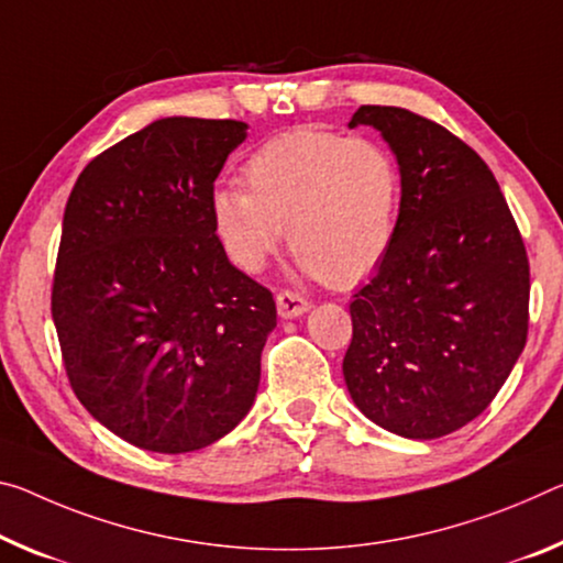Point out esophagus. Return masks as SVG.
<instances>
[{"label":"esophagus","mask_w":563,"mask_h":563,"mask_svg":"<svg viewBox=\"0 0 563 563\" xmlns=\"http://www.w3.org/2000/svg\"><path fill=\"white\" fill-rule=\"evenodd\" d=\"M275 306H278V316L288 320V318H298L302 313H308L310 302L302 296H298V292L280 290L278 296H275Z\"/></svg>","instance_id":"esophagus-1"}]
</instances>
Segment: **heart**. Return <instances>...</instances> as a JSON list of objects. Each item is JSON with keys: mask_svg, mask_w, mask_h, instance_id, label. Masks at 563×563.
Listing matches in <instances>:
<instances>
[{"mask_svg": "<svg viewBox=\"0 0 563 563\" xmlns=\"http://www.w3.org/2000/svg\"><path fill=\"white\" fill-rule=\"evenodd\" d=\"M243 187L210 192V228L228 261L261 273L288 235L300 273L328 285L365 278L394 243L400 177L378 142L292 130L245 159Z\"/></svg>", "mask_w": 563, "mask_h": 563, "instance_id": "heart-1", "label": "heart"}]
</instances>
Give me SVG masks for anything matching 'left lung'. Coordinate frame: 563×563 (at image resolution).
Masks as SVG:
<instances>
[{"mask_svg":"<svg viewBox=\"0 0 563 563\" xmlns=\"http://www.w3.org/2000/svg\"><path fill=\"white\" fill-rule=\"evenodd\" d=\"M398 159L394 243L351 302L343 358L365 418L404 439L484 413L529 333V257L504 192L466 142L404 107L363 104Z\"/></svg>","mask_w":563,"mask_h":563,"instance_id":"1","label":"left lung"}]
</instances>
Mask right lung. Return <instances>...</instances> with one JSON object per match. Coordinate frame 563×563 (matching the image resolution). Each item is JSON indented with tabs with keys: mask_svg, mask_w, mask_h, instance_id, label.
I'll list each match as a JSON object with an SVG mask.
<instances>
[{
	"mask_svg": "<svg viewBox=\"0 0 563 563\" xmlns=\"http://www.w3.org/2000/svg\"><path fill=\"white\" fill-rule=\"evenodd\" d=\"M245 137L238 120H157L69 192L52 283L62 361L89 416L137 449H205L255 400L275 300L228 261L208 212Z\"/></svg>",
	"mask_w": 563,
	"mask_h": 563,
	"instance_id": "1",
	"label": "right lung"
}]
</instances>
